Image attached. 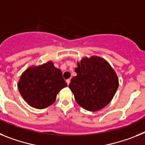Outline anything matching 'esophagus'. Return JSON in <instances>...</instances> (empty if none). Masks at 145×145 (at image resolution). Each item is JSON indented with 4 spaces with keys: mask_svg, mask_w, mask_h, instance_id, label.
<instances>
[{
    "mask_svg": "<svg viewBox=\"0 0 145 145\" xmlns=\"http://www.w3.org/2000/svg\"><path fill=\"white\" fill-rule=\"evenodd\" d=\"M70 82H71V80H70V79H68V80H66V83H67V85H69V83H70Z\"/></svg>",
    "mask_w": 145,
    "mask_h": 145,
    "instance_id": "34e87169",
    "label": "esophagus"
}]
</instances>
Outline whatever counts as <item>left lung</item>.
I'll list each match as a JSON object with an SVG mask.
<instances>
[{"label":"left lung","mask_w":145,"mask_h":145,"mask_svg":"<svg viewBox=\"0 0 145 145\" xmlns=\"http://www.w3.org/2000/svg\"><path fill=\"white\" fill-rule=\"evenodd\" d=\"M74 71L76 76L71 79L69 87L82 107L95 112L110 102L119 82L116 73L104 59L85 57Z\"/></svg>","instance_id":"1"}]
</instances>
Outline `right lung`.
Listing matches in <instances>:
<instances>
[{
	"instance_id": "obj_1",
	"label": "right lung",
	"mask_w": 145,
	"mask_h": 145,
	"mask_svg": "<svg viewBox=\"0 0 145 145\" xmlns=\"http://www.w3.org/2000/svg\"><path fill=\"white\" fill-rule=\"evenodd\" d=\"M66 86L61 71L51 61L27 69L18 82L24 100L36 109H44L53 104L57 94Z\"/></svg>"
}]
</instances>
